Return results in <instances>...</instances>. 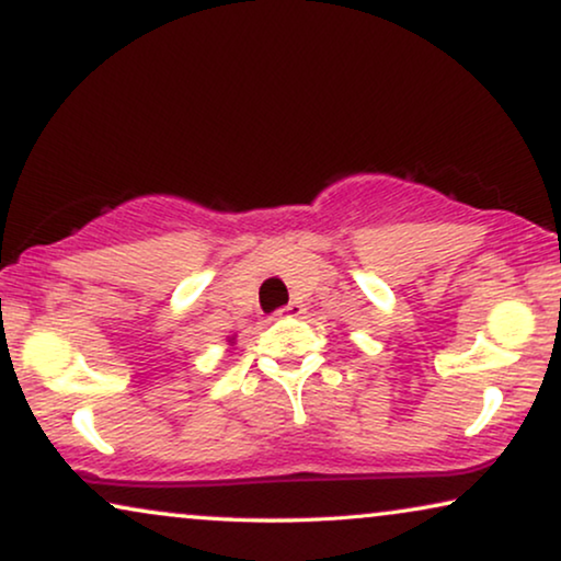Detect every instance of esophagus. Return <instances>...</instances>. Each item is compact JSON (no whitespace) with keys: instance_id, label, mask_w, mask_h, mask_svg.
<instances>
[{"instance_id":"obj_1","label":"esophagus","mask_w":561,"mask_h":561,"mask_svg":"<svg viewBox=\"0 0 561 561\" xmlns=\"http://www.w3.org/2000/svg\"><path fill=\"white\" fill-rule=\"evenodd\" d=\"M304 311H306V306L301 301H290L288 306H283V309L278 311V317H301Z\"/></svg>"}]
</instances>
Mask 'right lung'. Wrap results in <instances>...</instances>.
I'll use <instances>...</instances> for the list:
<instances>
[{
  "instance_id": "add662e5",
  "label": "right lung",
  "mask_w": 561,
  "mask_h": 561,
  "mask_svg": "<svg viewBox=\"0 0 561 561\" xmlns=\"http://www.w3.org/2000/svg\"><path fill=\"white\" fill-rule=\"evenodd\" d=\"M227 342H229V347H234V336H229V340H227Z\"/></svg>"
}]
</instances>
